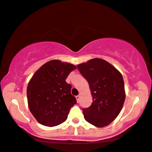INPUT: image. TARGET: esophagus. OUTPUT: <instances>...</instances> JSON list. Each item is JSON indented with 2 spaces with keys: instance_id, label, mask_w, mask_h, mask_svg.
<instances>
[{
  "instance_id": "esophagus-1",
  "label": "esophagus",
  "mask_w": 152,
  "mask_h": 152,
  "mask_svg": "<svg viewBox=\"0 0 152 152\" xmlns=\"http://www.w3.org/2000/svg\"><path fill=\"white\" fill-rule=\"evenodd\" d=\"M76 99H77V102L79 103L80 102V95H77L76 96Z\"/></svg>"
}]
</instances>
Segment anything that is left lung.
I'll return each mask as SVG.
<instances>
[{"instance_id":"obj_1","label":"left lung","mask_w":152,"mask_h":152,"mask_svg":"<svg viewBox=\"0 0 152 152\" xmlns=\"http://www.w3.org/2000/svg\"><path fill=\"white\" fill-rule=\"evenodd\" d=\"M90 86L93 102L82 109L87 122L102 127L111 123L121 111L125 99L120 72L105 60L95 58L77 66Z\"/></svg>"}]
</instances>
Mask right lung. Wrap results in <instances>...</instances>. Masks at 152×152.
<instances>
[{
  "instance_id": "obj_1",
  "label": "right lung",
  "mask_w": 152,
  "mask_h": 152,
  "mask_svg": "<svg viewBox=\"0 0 152 152\" xmlns=\"http://www.w3.org/2000/svg\"><path fill=\"white\" fill-rule=\"evenodd\" d=\"M73 64L52 60L41 66L28 83L29 109L39 123L47 126L65 122L70 109L77 103L72 95L71 84L66 82Z\"/></svg>"
}]
</instances>
